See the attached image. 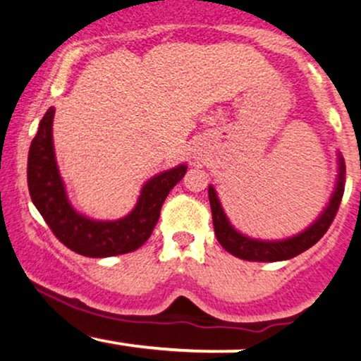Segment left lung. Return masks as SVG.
Masks as SVG:
<instances>
[{
  "instance_id": "8db88e82",
  "label": "left lung",
  "mask_w": 361,
  "mask_h": 361,
  "mask_svg": "<svg viewBox=\"0 0 361 361\" xmlns=\"http://www.w3.org/2000/svg\"><path fill=\"white\" fill-rule=\"evenodd\" d=\"M345 159L341 154H338V180L336 188H334L333 195L329 198V204L319 215L317 221L310 224L305 231H302L297 235L292 238L280 239V241H261V239L247 238L235 231L233 224L229 222L226 212H224L221 200H219L217 192L212 185L209 186V200L210 209H212V221H214V231L217 235V241L226 251L234 255L235 258H241L246 261H283L290 259L293 256L300 255L309 247H312L319 239L322 238L333 224L336 212L341 204L343 192H345Z\"/></svg>"
}]
</instances>
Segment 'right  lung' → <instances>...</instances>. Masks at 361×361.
Wrapping results in <instances>:
<instances>
[{
  "instance_id": "right-lung-1",
  "label": "right lung",
  "mask_w": 361,
  "mask_h": 361,
  "mask_svg": "<svg viewBox=\"0 0 361 361\" xmlns=\"http://www.w3.org/2000/svg\"><path fill=\"white\" fill-rule=\"evenodd\" d=\"M52 106L40 120L28 151L27 180L32 202L56 238L66 247L88 256L126 255L147 241L159 219L168 193L186 173V164L159 173L146 181L134 210L118 221H93L74 210L59 175L52 142Z\"/></svg>"
}]
</instances>
